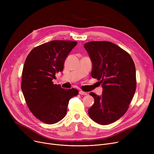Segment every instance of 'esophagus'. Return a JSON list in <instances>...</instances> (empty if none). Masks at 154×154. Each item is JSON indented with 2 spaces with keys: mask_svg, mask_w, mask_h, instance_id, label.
<instances>
[{
  "mask_svg": "<svg viewBox=\"0 0 154 154\" xmlns=\"http://www.w3.org/2000/svg\"><path fill=\"white\" fill-rule=\"evenodd\" d=\"M79 94H80V95H87V93L85 92H84V91H79Z\"/></svg>",
  "mask_w": 154,
  "mask_h": 154,
  "instance_id": "esophagus-1",
  "label": "esophagus"
}]
</instances>
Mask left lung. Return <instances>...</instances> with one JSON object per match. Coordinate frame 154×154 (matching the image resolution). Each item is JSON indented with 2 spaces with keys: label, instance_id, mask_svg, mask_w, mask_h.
Returning a JSON list of instances; mask_svg holds the SVG:
<instances>
[{
  "label": "left lung",
  "instance_id": "8db88e82",
  "mask_svg": "<svg viewBox=\"0 0 154 154\" xmlns=\"http://www.w3.org/2000/svg\"><path fill=\"white\" fill-rule=\"evenodd\" d=\"M92 62V77L100 80L103 92H94V103L88 110L95 122L108 125L122 117L129 107L136 90L134 62L128 52L116 44L92 41L84 45Z\"/></svg>",
  "mask_w": 154,
  "mask_h": 154
}]
</instances>
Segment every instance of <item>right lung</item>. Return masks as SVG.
<instances>
[{"mask_svg":"<svg viewBox=\"0 0 154 154\" xmlns=\"http://www.w3.org/2000/svg\"><path fill=\"white\" fill-rule=\"evenodd\" d=\"M77 44L70 40H53L35 47L27 55L22 74L21 88L29 110L47 124L61 120L66 115L69 100L75 88L64 89L54 84L55 74L63 69L71 50Z\"/></svg>","mask_w":154,"mask_h":154,"instance_id":"1","label":"right lung"}]
</instances>
